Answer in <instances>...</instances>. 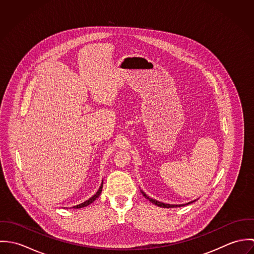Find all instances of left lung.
Listing matches in <instances>:
<instances>
[{
    "mask_svg": "<svg viewBox=\"0 0 254 254\" xmlns=\"http://www.w3.org/2000/svg\"><path fill=\"white\" fill-rule=\"evenodd\" d=\"M141 192L143 193V195L145 196L146 199H148L149 201H151L153 204L157 205V206H160V207H164V208H171V207H180V206H185V205H188V204H190L192 202H194L195 200H192V201H190L188 203H184V204H169V203H164V202H161V201H158L156 199H153L151 197H149L146 193H145L144 190H141Z\"/></svg>",
    "mask_w": 254,
    "mask_h": 254,
    "instance_id": "1",
    "label": "left lung"
}]
</instances>
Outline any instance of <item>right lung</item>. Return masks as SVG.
Here are the masks:
<instances>
[{
	"mask_svg": "<svg viewBox=\"0 0 254 254\" xmlns=\"http://www.w3.org/2000/svg\"><path fill=\"white\" fill-rule=\"evenodd\" d=\"M103 184H104V182L102 183V185H101V187H100V189L98 190V191L92 196V197H90L88 200H86V201H84L83 203H80V204H78V205H75V206H73V208H82V207H85V206H88L89 204H91L92 202H94L99 196H100V194L102 193V190H103Z\"/></svg>",
	"mask_w": 254,
	"mask_h": 254,
	"instance_id": "1",
	"label": "right lung"
}]
</instances>
